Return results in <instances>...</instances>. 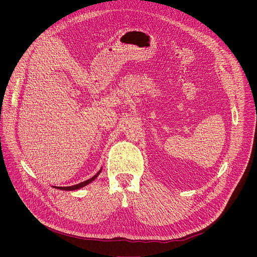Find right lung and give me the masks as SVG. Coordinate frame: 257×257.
<instances>
[{
  "instance_id": "obj_1",
  "label": "right lung",
  "mask_w": 257,
  "mask_h": 257,
  "mask_svg": "<svg viewBox=\"0 0 257 257\" xmlns=\"http://www.w3.org/2000/svg\"><path fill=\"white\" fill-rule=\"evenodd\" d=\"M102 169V168H101ZM101 169L92 177V178H90V179H88V180H86V181H84V182H81V183H79V184H77V185H73V186H68V187H55V188H57V189H60V190H66V191H73V190H78V189H80V188H82V187H84V186H86V185H88L89 183H91L92 181H94L96 178H97V176L100 174V172H101Z\"/></svg>"
}]
</instances>
